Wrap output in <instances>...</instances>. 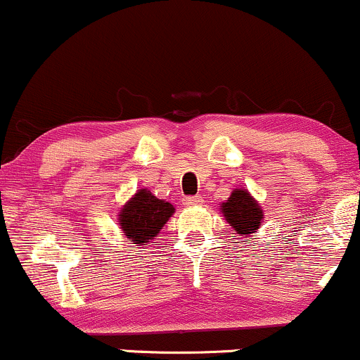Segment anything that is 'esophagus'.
Wrapping results in <instances>:
<instances>
[{"label": "esophagus", "mask_w": 360, "mask_h": 360, "mask_svg": "<svg viewBox=\"0 0 360 360\" xmlns=\"http://www.w3.org/2000/svg\"><path fill=\"white\" fill-rule=\"evenodd\" d=\"M184 205H186V206L203 205V200H201V196H186V198H184Z\"/></svg>", "instance_id": "obj_1"}]
</instances>
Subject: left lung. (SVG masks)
<instances>
[{"mask_svg":"<svg viewBox=\"0 0 360 360\" xmlns=\"http://www.w3.org/2000/svg\"><path fill=\"white\" fill-rule=\"evenodd\" d=\"M220 210L238 237H245L243 242H250L249 237H252V233L259 232L264 212L247 189H235L229 200L221 203Z\"/></svg>","mask_w":360,"mask_h":360,"instance_id":"left-lung-1","label":"left lung"}]
</instances>
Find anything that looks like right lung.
I'll list each match as a JSON object with an SVG mask.
<instances>
[{
	"label": "right lung",
	"mask_w": 360,
	"mask_h": 360,
	"mask_svg": "<svg viewBox=\"0 0 360 360\" xmlns=\"http://www.w3.org/2000/svg\"><path fill=\"white\" fill-rule=\"evenodd\" d=\"M172 213L174 206L169 201L159 200L148 189H139L120 210V229L128 242L146 245L154 240Z\"/></svg>",
	"instance_id": "1"
}]
</instances>
